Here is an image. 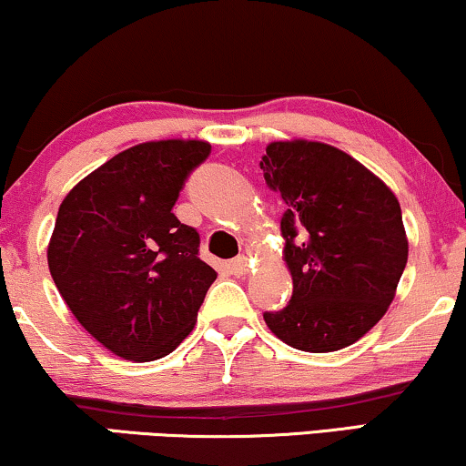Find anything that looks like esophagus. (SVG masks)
Instances as JSON below:
<instances>
[{
	"label": "esophagus",
	"instance_id": "obj_1",
	"mask_svg": "<svg viewBox=\"0 0 466 466\" xmlns=\"http://www.w3.org/2000/svg\"><path fill=\"white\" fill-rule=\"evenodd\" d=\"M228 269H231V273H235V276H246V273H248V258L246 257L233 258L231 263H228Z\"/></svg>",
	"mask_w": 466,
	"mask_h": 466
}]
</instances>
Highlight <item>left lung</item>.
<instances>
[{"instance_id":"left-lung-1","label":"left lung","mask_w":466,"mask_h":466,"mask_svg":"<svg viewBox=\"0 0 466 466\" xmlns=\"http://www.w3.org/2000/svg\"><path fill=\"white\" fill-rule=\"evenodd\" d=\"M260 169L286 203L284 260L292 299L265 322L303 352H337L381 320L397 295L410 241L397 195L335 146L282 139Z\"/></svg>"}]
</instances>
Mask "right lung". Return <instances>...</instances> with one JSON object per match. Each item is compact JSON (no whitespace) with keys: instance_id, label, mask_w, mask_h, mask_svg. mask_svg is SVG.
<instances>
[{"instance_id":"add662e5","label":"right lung","mask_w":466,"mask_h":466,"mask_svg":"<svg viewBox=\"0 0 466 466\" xmlns=\"http://www.w3.org/2000/svg\"><path fill=\"white\" fill-rule=\"evenodd\" d=\"M209 150L203 139L131 146L61 201L50 276L76 320L120 359L148 362L174 352L216 279L199 258V233L171 212Z\"/></svg>"}]
</instances>
